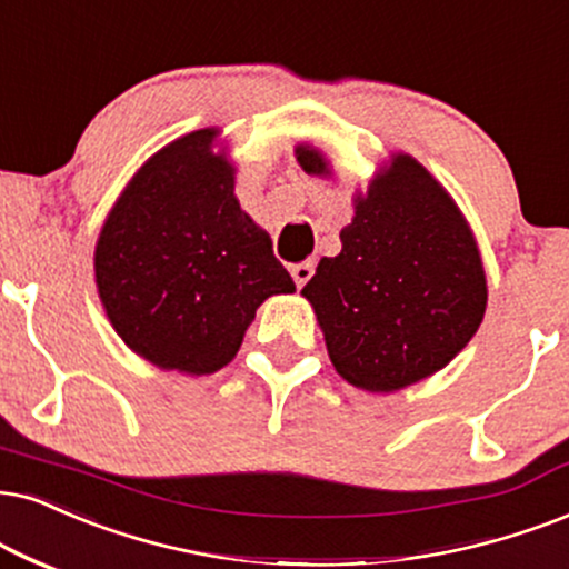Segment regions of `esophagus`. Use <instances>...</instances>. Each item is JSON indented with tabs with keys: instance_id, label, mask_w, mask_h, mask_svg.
Segmentation results:
<instances>
[{
	"instance_id": "34e87169",
	"label": "esophagus",
	"mask_w": 569,
	"mask_h": 569,
	"mask_svg": "<svg viewBox=\"0 0 569 569\" xmlns=\"http://www.w3.org/2000/svg\"><path fill=\"white\" fill-rule=\"evenodd\" d=\"M312 272H315V262L312 260H307V262H299V264H291V278H293V283L299 286H305L309 278H312Z\"/></svg>"
}]
</instances>
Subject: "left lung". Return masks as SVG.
I'll use <instances>...</instances> for the list:
<instances>
[{"label": "left lung", "mask_w": 569, "mask_h": 569, "mask_svg": "<svg viewBox=\"0 0 569 569\" xmlns=\"http://www.w3.org/2000/svg\"><path fill=\"white\" fill-rule=\"evenodd\" d=\"M307 176L333 164L312 143H297ZM347 383L393 393L443 370L478 333L488 283L470 222L451 193L407 152L383 162L368 191L355 193V218L341 251L322 257L301 289Z\"/></svg>", "instance_id": "left-lung-1"}]
</instances>
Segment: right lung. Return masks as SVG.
I'll return each mask as SVG.
<instances>
[{
    "mask_svg": "<svg viewBox=\"0 0 569 569\" xmlns=\"http://www.w3.org/2000/svg\"><path fill=\"white\" fill-rule=\"evenodd\" d=\"M218 128L136 170L99 231L93 280L126 347L160 370L210 376L239 355L257 307L297 286L236 199Z\"/></svg>",
    "mask_w": 569,
    "mask_h": 569,
    "instance_id": "add662e5",
    "label": "right lung"
}]
</instances>
